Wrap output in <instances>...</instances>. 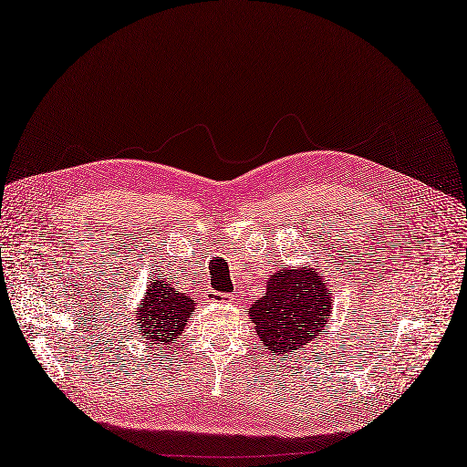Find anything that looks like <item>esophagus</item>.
Listing matches in <instances>:
<instances>
[{
  "mask_svg": "<svg viewBox=\"0 0 467 467\" xmlns=\"http://www.w3.org/2000/svg\"><path fill=\"white\" fill-rule=\"evenodd\" d=\"M208 299H210L212 303H221V301L233 299V296H229V294H219V292H210V294H208Z\"/></svg>",
  "mask_w": 467,
  "mask_h": 467,
  "instance_id": "1",
  "label": "esophagus"
}]
</instances>
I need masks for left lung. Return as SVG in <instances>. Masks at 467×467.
<instances>
[{
    "instance_id": "left-lung-1",
    "label": "left lung",
    "mask_w": 467,
    "mask_h": 467,
    "mask_svg": "<svg viewBox=\"0 0 467 467\" xmlns=\"http://www.w3.org/2000/svg\"><path fill=\"white\" fill-rule=\"evenodd\" d=\"M334 299L317 269L280 267L267 280V292L255 299L248 315L259 336V351L286 358L303 349L330 320Z\"/></svg>"
}]
</instances>
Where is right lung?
<instances>
[{"instance_id": "right-lung-1", "label": "right lung", "mask_w": 467, "mask_h": 467, "mask_svg": "<svg viewBox=\"0 0 467 467\" xmlns=\"http://www.w3.org/2000/svg\"><path fill=\"white\" fill-rule=\"evenodd\" d=\"M192 311L194 299L191 296L177 292L166 280L152 278L133 315V324L140 337L161 349L171 346L185 332Z\"/></svg>"}]
</instances>
